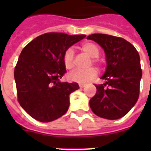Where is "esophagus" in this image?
<instances>
[{"label":"esophagus","instance_id":"esophagus-1","mask_svg":"<svg viewBox=\"0 0 151 151\" xmlns=\"http://www.w3.org/2000/svg\"><path fill=\"white\" fill-rule=\"evenodd\" d=\"M85 84H84V83H80V84H79V86H80V88H84L85 86Z\"/></svg>","mask_w":151,"mask_h":151}]
</instances>
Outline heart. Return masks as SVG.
Wrapping results in <instances>:
<instances>
[{
	"label": "heart",
	"instance_id": "heart-1",
	"mask_svg": "<svg viewBox=\"0 0 151 151\" xmlns=\"http://www.w3.org/2000/svg\"><path fill=\"white\" fill-rule=\"evenodd\" d=\"M81 49L87 54L89 57L92 58L91 63L99 64L100 63L98 57L99 55V47L94 43L88 42L83 44ZM63 63L66 70H73L75 67L74 63V56H73V51L72 48H68L66 52H64L63 57ZM97 70L95 68L88 69L85 70H75L69 74V78L71 81H77L79 83H85L90 80L94 79L97 76Z\"/></svg>",
	"mask_w": 151,
	"mask_h": 151
}]
</instances>
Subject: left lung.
<instances>
[{
  "label": "left lung",
  "mask_w": 151,
  "mask_h": 151,
  "mask_svg": "<svg viewBox=\"0 0 151 151\" xmlns=\"http://www.w3.org/2000/svg\"><path fill=\"white\" fill-rule=\"evenodd\" d=\"M99 44L106 57L104 84L95 85L96 94L89 101L95 114L106 119L124 117L139 99L142 78L140 58L131 43L119 37L93 34L87 37Z\"/></svg>",
  "instance_id": "1"
}]
</instances>
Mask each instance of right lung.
Segmentation results:
<instances>
[{
	"mask_svg": "<svg viewBox=\"0 0 151 151\" xmlns=\"http://www.w3.org/2000/svg\"><path fill=\"white\" fill-rule=\"evenodd\" d=\"M85 35L46 33L37 37L21 52L14 70L18 101L26 112L41 122L65 114L70 94L78 83L61 82L66 72L63 57L71 45Z\"/></svg>",
	"mask_w": 151,
	"mask_h": 151,
	"instance_id": "right-lung-1",
	"label": "right lung"
}]
</instances>
